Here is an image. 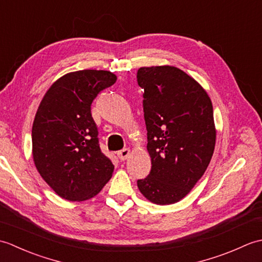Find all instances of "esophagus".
I'll return each instance as SVG.
<instances>
[{"label":"esophagus","mask_w":262,"mask_h":262,"mask_svg":"<svg viewBox=\"0 0 262 262\" xmlns=\"http://www.w3.org/2000/svg\"><path fill=\"white\" fill-rule=\"evenodd\" d=\"M130 154V149L129 148H124L121 149V151L118 152V158L121 160V161H125L128 159V157H129Z\"/></svg>","instance_id":"esophagus-1"}]
</instances>
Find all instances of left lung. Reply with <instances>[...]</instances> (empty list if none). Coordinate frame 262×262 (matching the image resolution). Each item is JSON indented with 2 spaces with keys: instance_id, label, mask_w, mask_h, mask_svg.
Returning a JSON list of instances; mask_svg holds the SVG:
<instances>
[{
  "instance_id": "obj_1",
  "label": "left lung",
  "mask_w": 262,
  "mask_h": 262,
  "mask_svg": "<svg viewBox=\"0 0 262 262\" xmlns=\"http://www.w3.org/2000/svg\"><path fill=\"white\" fill-rule=\"evenodd\" d=\"M137 82L144 89L146 148L152 162L149 174L137 187L153 204H174L191 191L213 157V104L205 89L174 66L141 68Z\"/></svg>"
}]
</instances>
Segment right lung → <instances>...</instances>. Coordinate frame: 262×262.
<instances>
[{
	"label": "right lung",
	"instance_id": "1",
	"mask_svg": "<svg viewBox=\"0 0 262 262\" xmlns=\"http://www.w3.org/2000/svg\"><path fill=\"white\" fill-rule=\"evenodd\" d=\"M117 76L82 70L60 76L43 96L32 124V158L55 193L83 202L101 191L115 166L100 151L91 103Z\"/></svg>",
	"mask_w": 262,
	"mask_h": 262
}]
</instances>
